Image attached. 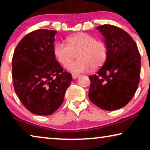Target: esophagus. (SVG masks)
Masks as SVG:
<instances>
[{
    "instance_id": "obj_1",
    "label": "esophagus",
    "mask_w": 150,
    "mask_h": 150,
    "mask_svg": "<svg viewBox=\"0 0 150 150\" xmlns=\"http://www.w3.org/2000/svg\"><path fill=\"white\" fill-rule=\"evenodd\" d=\"M80 76L79 74H72V78L73 79H77L78 77Z\"/></svg>"
}]
</instances>
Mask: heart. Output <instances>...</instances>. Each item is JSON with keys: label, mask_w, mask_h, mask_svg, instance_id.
<instances>
[{"label": "heart", "mask_w": 150, "mask_h": 150, "mask_svg": "<svg viewBox=\"0 0 150 150\" xmlns=\"http://www.w3.org/2000/svg\"><path fill=\"white\" fill-rule=\"evenodd\" d=\"M67 45L57 42L53 47V53L59 63L63 66L73 60L77 54L78 60L70 64L66 68L72 73H81L90 69H96L105 63L108 54L106 44L97 40L86 33H78L66 38Z\"/></svg>", "instance_id": "heart-1"}]
</instances>
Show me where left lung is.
<instances>
[{"label": "left lung", "mask_w": 150, "mask_h": 150, "mask_svg": "<svg viewBox=\"0 0 150 150\" xmlns=\"http://www.w3.org/2000/svg\"><path fill=\"white\" fill-rule=\"evenodd\" d=\"M105 38L108 54L96 74L90 75L89 98L106 110L120 109L132 100L140 81L141 56L136 42L122 28L98 26Z\"/></svg>", "instance_id": "1"}]
</instances>
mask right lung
<instances>
[{
    "mask_svg": "<svg viewBox=\"0 0 150 150\" xmlns=\"http://www.w3.org/2000/svg\"><path fill=\"white\" fill-rule=\"evenodd\" d=\"M56 30L38 29L26 35L12 59L16 95L26 109L50 115L60 107L72 77L63 71L53 53Z\"/></svg>",
    "mask_w": 150,
    "mask_h": 150,
    "instance_id": "add662e5",
    "label": "right lung"
}]
</instances>
